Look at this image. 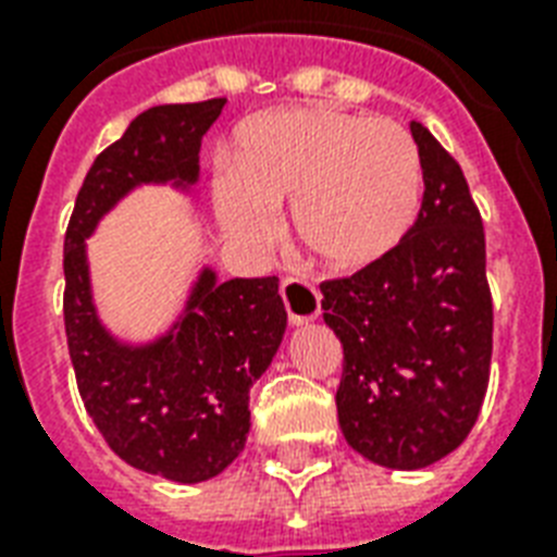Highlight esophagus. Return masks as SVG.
Returning <instances> with one entry per match:
<instances>
[{"mask_svg":"<svg viewBox=\"0 0 557 557\" xmlns=\"http://www.w3.org/2000/svg\"><path fill=\"white\" fill-rule=\"evenodd\" d=\"M283 304H286L288 323L292 326H304V323L314 321L321 314V295L312 283H306L304 277H286L280 286Z\"/></svg>","mask_w":557,"mask_h":557,"instance_id":"obj_1","label":"esophagus"}]
</instances>
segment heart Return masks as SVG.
I'll return each mask as SVG.
<instances>
[{"label":"heart","instance_id":"b5f03b06","mask_svg":"<svg viewBox=\"0 0 557 557\" xmlns=\"http://www.w3.org/2000/svg\"><path fill=\"white\" fill-rule=\"evenodd\" d=\"M419 201L413 138L393 121L326 107L277 109L239 126L213 187V213L231 243L265 251L277 236L274 210L288 205L297 243L330 271L387 257Z\"/></svg>","mask_w":557,"mask_h":557}]
</instances>
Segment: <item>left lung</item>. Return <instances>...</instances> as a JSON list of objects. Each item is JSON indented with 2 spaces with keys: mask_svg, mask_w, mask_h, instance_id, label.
Returning <instances> with one entry per match:
<instances>
[{
  "mask_svg": "<svg viewBox=\"0 0 557 557\" xmlns=\"http://www.w3.org/2000/svg\"><path fill=\"white\" fill-rule=\"evenodd\" d=\"M422 210L405 239L352 277L321 286L323 321L344 347L335 396L349 448L375 466L419 471L474 428L492 367L485 234L462 170L410 121Z\"/></svg>",
  "mask_w": 557,
  "mask_h": 557,
  "instance_id": "1",
  "label": "left lung"
}]
</instances>
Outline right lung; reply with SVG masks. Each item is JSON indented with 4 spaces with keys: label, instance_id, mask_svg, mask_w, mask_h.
<instances>
[{
    "label": "right lung",
    "instance_id": "right-lung-1",
    "mask_svg": "<svg viewBox=\"0 0 557 557\" xmlns=\"http://www.w3.org/2000/svg\"><path fill=\"white\" fill-rule=\"evenodd\" d=\"M222 107L225 98L141 112L95 159L65 231V338L86 413L124 462L173 483H205L243 454L248 393L286 332L277 277L222 283L201 265L168 330L124 341L100 321L86 239L138 187L193 196L201 138Z\"/></svg>",
    "mask_w": 557,
    "mask_h": 557
}]
</instances>
